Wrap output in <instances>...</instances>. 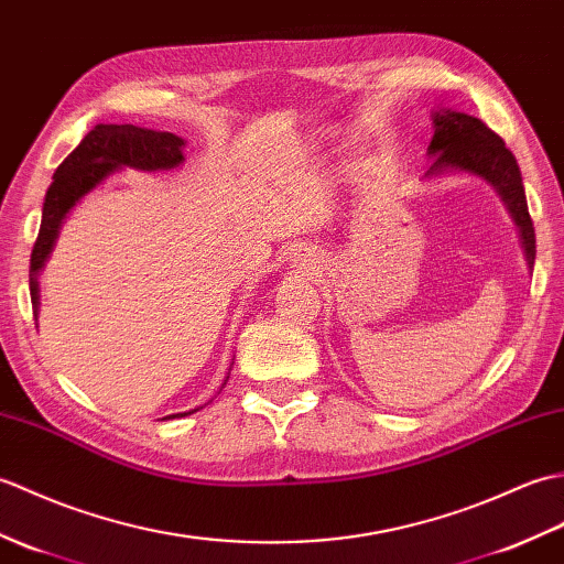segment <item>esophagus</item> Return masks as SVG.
Wrapping results in <instances>:
<instances>
[{
  "mask_svg": "<svg viewBox=\"0 0 564 564\" xmlns=\"http://www.w3.org/2000/svg\"><path fill=\"white\" fill-rule=\"evenodd\" d=\"M294 262L299 268H304V265H308V262H314L311 260V253H299V256H294Z\"/></svg>",
  "mask_w": 564,
  "mask_h": 564,
  "instance_id": "1",
  "label": "esophagus"
}]
</instances>
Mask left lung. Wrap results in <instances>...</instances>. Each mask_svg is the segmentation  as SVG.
<instances>
[{
  "label": "left lung",
  "instance_id": "1",
  "mask_svg": "<svg viewBox=\"0 0 564 564\" xmlns=\"http://www.w3.org/2000/svg\"><path fill=\"white\" fill-rule=\"evenodd\" d=\"M432 122L434 137L427 147L432 166L424 173V178H440L444 173H468V176L492 185L509 209V217L519 227L523 256H527V265L533 270L535 231L514 154L505 147L502 137L468 112L440 108L432 112Z\"/></svg>",
  "mask_w": 564,
  "mask_h": 564
}]
</instances>
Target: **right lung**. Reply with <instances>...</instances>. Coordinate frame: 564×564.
I'll return each mask as SVG.
<instances>
[{
  "instance_id": "1",
  "label": "right lung",
  "mask_w": 564,
  "mask_h": 564,
  "mask_svg": "<svg viewBox=\"0 0 564 564\" xmlns=\"http://www.w3.org/2000/svg\"><path fill=\"white\" fill-rule=\"evenodd\" d=\"M185 140L173 132H159L137 128V124H96V128L84 137L79 147L57 166L53 183H50L43 203L41 231L31 253V302L33 316L37 321V308H41V272L45 262L53 253L55 241L59 236L62 224H65L72 207L79 203L84 195H89L96 185H101L108 176L122 169L134 171H171L178 169L183 156ZM229 379V377H227ZM224 386V383H221ZM195 410L178 412V415H166L164 420L185 417Z\"/></svg>"
}]
</instances>
